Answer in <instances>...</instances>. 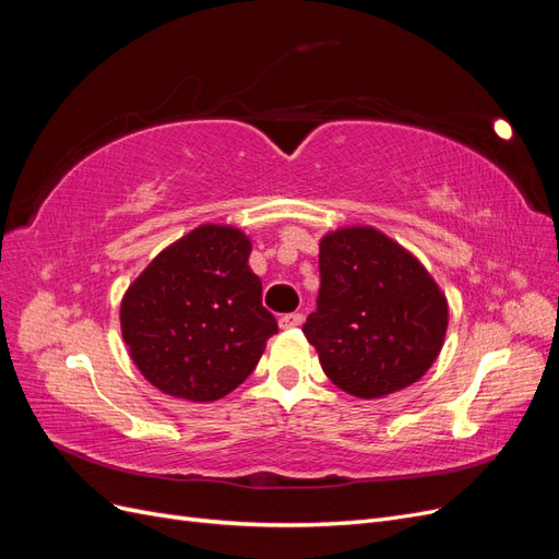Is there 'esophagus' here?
Segmentation results:
<instances>
[{
  "label": "esophagus",
  "instance_id": "1",
  "mask_svg": "<svg viewBox=\"0 0 559 559\" xmlns=\"http://www.w3.org/2000/svg\"><path fill=\"white\" fill-rule=\"evenodd\" d=\"M302 324V314L300 312H289L280 317V326L282 329H298Z\"/></svg>",
  "mask_w": 559,
  "mask_h": 559
}]
</instances>
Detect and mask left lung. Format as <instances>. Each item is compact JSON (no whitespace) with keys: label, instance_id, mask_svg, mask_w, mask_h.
Returning a JSON list of instances; mask_svg holds the SVG:
<instances>
[{"label":"left lung","instance_id":"1","mask_svg":"<svg viewBox=\"0 0 559 559\" xmlns=\"http://www.w3.org/2000/svg\"><path fill=\"white\" fill-rule=\"evenodd\" d=\"M317 310L302 324L333 384L380 399L417 382L448 331V300L411 251L376 228L319 242Z\"/></svg>","mask_w":559,"mask_h":559}]
</instances>
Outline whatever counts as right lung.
I'll return each mask as SVG.
<instances>
[{
    "label": "right lung",
    "mask_w": 559,
    "mask_h": 559,
    "mask_svg": "<svg viewBox=\"0 0 559 559\" xmlns=\"http://www.w3.org/2000/svg\"><path fill=\"white\" fill-rule=\"evenodd\" d=\"M249 253L242 230L205 224L163 249L130 284L123 341L160 392L216 401L257 368L277 321L263 308Z\"/></svg>",
    "instance_id": "obj_1"
}]
</instances>
